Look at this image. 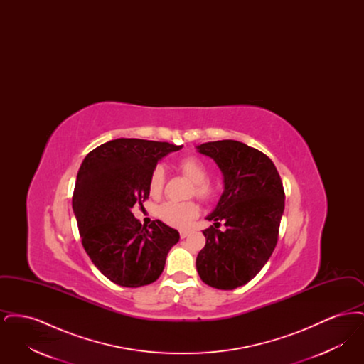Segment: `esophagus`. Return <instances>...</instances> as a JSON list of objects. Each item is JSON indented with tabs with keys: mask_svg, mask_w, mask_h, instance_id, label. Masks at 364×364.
Returning a JSON list of instances; mask_svg holds the SVG:
<instances>
[{
	"mask_svg": "<svg viewBox=\"0 0 364 364\" xmlns=\"http://www.w3.org/2000/svg\"><path fill=\"white\" fill-rule=\"evenodd\" d=\"M190 235V230H180V237L186 239Z\"/></svg>",
	"mask_w": 364,
	"mask_h": 364,
	"instance_id": "obj_1",
	"label": "esophagus"
}]
</instances>
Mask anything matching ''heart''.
I'll return each instance as SVG.
<instances>
[{"mask_svg":"<svg viewBox=\"0 0 364 364\" xmlns=\"http://www.w3.org/2000/svg\"><path fill=\"white\" fill-rule=\"evenodd\" d=\"M177 169L192 181L193 187L191 195H195L203 202L214 200L221 187L220 184L208 180V171L206 164L198 156H188L181 158L177 162ZM165 186V171L161 165H156L149 177V192L151 196H159ZM199 208L195 202H166L158 208L159 218L168 225L176 228H186L198 217Z\"/></svg>","mask_w":364,"mask_h":364,"instance_id":"1","label":"heart"}]
</instances>
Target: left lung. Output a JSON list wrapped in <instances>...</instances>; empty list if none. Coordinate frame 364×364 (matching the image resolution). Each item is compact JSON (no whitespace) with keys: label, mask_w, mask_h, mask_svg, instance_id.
<instances>
[{"label":"left lung","mask_w":364,"mask_h":364,"mask_svg":"<svg viewBox=\"0 0 364 364\" xmlns=\"http://www.w3.org/2000/svg\"><path fill=\"white\" fill-rule=\"evenodd\" d=\"M224 174L225 190L208 215L214 225L203 230L206 245L196 258L205 284L230 291L255 277L272 257L285 206V192L273 161L236 140L198 146ZM224 222L225 231H220Z\"/></svg>","instance_id":"obj_1"}]
</instances>
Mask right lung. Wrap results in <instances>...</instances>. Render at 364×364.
Masks as SVG:
<instances>
[{
  "label": "right lung",
  "instance_id": "right-lung-1",
  "mask_svg": "<svg viewBox=\"0 0 364 364\" xmlns=\"http://www.w3.org/2000/svg\"><path fill=\"white\" fill-rule=\"evenodd\" d=\"M183 146L144 139H114L87 154L72 196L82 244L112 282L138 288L164 272L178 232L159 220L149 228L132 214L149 199V177L162 156Z\"/></svg>",
  "mask_w": 364,
  "mask_h": 364
}]
</instances>
